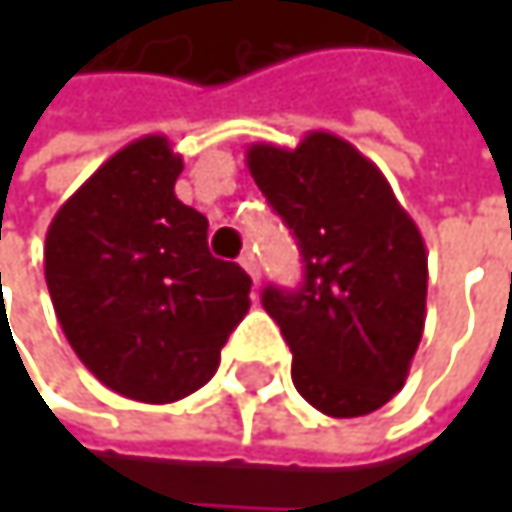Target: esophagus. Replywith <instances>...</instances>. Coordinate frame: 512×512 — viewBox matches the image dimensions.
Here are the masks:
<instances>
[{
	"label": "esophagus",
	"mask_w": 512,
	"mask_h": 512,
	"mask_svg": "<svg viewBox=\"0 0 512 512\" xmlns=\"http://www.w3.org/2000/svg\"><path fill=\"white\" fill-rule=\"evenodd\" d=\"M240 266L252 275V281L257 284V278H260V266H257L255 252H243V257H240Z\"/></svg>",
	"instance_id": "obj_1"
}]
</instances>
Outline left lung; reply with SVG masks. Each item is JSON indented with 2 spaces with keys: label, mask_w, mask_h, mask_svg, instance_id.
<instances>
[{
  "label": "left lung",
  "mask_w": 512,
  "mask_h": 512,
  "mask_svg": "<svg viewBox=\"0 0 512 512\" xmlns=\"http://www.w3.org/2000/svg\"><path fill=\"white\" fill-rule=\"evenodd\" d=\"M249 171L293 231L305 284L263 290L293 353V385L323 415L358 418L406 382L427 317V249L385 174L335 133L257 142Z\"/></svg>",
  "instance_id": "obj_1"
}]
</instances>
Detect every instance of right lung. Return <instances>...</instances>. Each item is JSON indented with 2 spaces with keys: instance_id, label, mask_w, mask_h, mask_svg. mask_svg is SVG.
<instances>
[{
  "instance_id": "right-lung-1",
  "label": "right lung",
  "mask_w": 512,
  "mask_h": 512,
  "mask_svg": "<svg viewBox=\"0 0 512 512\" xmlns=\"http://www.w3.org/2000/svg\"><path fill=\"white\" fill-rule=\"evenodd\" d=\"M183 156L142 136L52 216L44 275L61 332L115 394L174 403L210 382L249 314L252 278L210 255L207 219L174 195Z\"/></svg>"
}]
</instances>
